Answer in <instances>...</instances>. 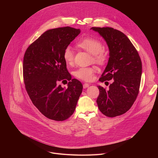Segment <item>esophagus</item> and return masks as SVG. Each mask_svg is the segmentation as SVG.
<instances>
[{"label": "esophagus", "instance_id": "obj_1", "mask_svg": "<svg viewBox=\"0 0 158 158\" xmlns=\"http://www.w3.org/2000/svg\"><path fill=\"white\" fill-rule=\"evenodd\" d=\"M89 86V84H87V83H84V84H83V88H84V89H85V88L88 87Z\"/></svg>", "mask_w": 158, "mask_h": 158}]
</instances>
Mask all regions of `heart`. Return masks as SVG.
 Returning a JSON list of instances; mask_svg holds the SVG:
<instances>
[{"label": "heart", "instance_id": "1", "mask_svg": "<svg viewBox=\"0 0 158 158\" xmlns=\"http://www.w3.org/2000/svg\"><path fill=\"white\" fill-rule=\"evenodd\" d=\"M77 46L84 51L92 54V60L100 65H104L107 60L108 56L107 53L102 50L104 48L103 44L98 39L93 37H87L80 40ZM74 52L70 47L65 49L63 53V58L65 62L71 65L74 60ZM96 69L93 67H80L74 72V76L79 79L84 81H91L94 79Z\"/></svg>", "mask_w": 158, "mask_h": 158}]
</instances>
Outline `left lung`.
Returning <instances> with one entry per match:
<instances>
[{"label": "left lung", "instance_id": "8db88e82", "mask_svg": "<svg viewBox=\"0 0 158 158\" xmlns=\"http://www.w3.org/2000/svg\"><path fill=\"white\" fill-rule=\"evenodd\" d=\"M105 39L109 49L107 65L99 81L109 82V89L98 86L96 100L99 110L106 116L114 118L130 109L139 94L142 62L138 52L128 37L112 27H92Z\"/></svg>", "mask_w": 158, "mask_h": 158}]
</instances>
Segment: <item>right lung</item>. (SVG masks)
Segmentation results:
<instances>
[{"label": "right lung", "instance_id": "add662e5", "mask_svg": "<svg viewBox=\"0 0 158 158\" xmlns=\"http://www.w3.org/2000/svg\"><path fill=\"white\" fill-rule=\"evenodd\" d=\"M81 31L71 27L48 30L27 49L23 60V77L34 105L46 118L62 121L70 118L82 93V84L71 79L63 53ZM69 80L64 89L58 82Z\"/></svg>", "mask_w": 158, "mask_h": 158}]
</instances>
